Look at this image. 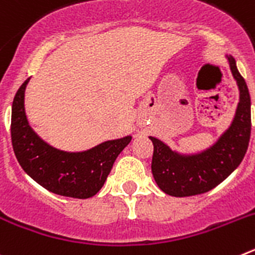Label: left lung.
<instances>
[{
  "label": "left lung",
  "mask_w": 255,
  "mask_h": 255,
  "mask_svg": "<svg viewBox=\"0 0 255 255\" xmlns=\"http://www.w3.org/2000/svg\"><path fill=\"white\" fill-rule=\"evenodd\" d=\"M239 88V103L226 130L213 144L197 152H180L149 136L154 152L152 173L158 188L172 197L203 194L230 176L247 153L251 139V94L235 58L225 55Z\"/></svg>",
  "instance_id": "1"
}]
</instances>
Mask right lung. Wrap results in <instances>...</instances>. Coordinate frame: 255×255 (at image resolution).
<instances>
[{
	"mask_svg": "<svg viewBox=\"0 0 255 255\" xmlns=\"http://www.w3.org/2000/svg\"><path fill=\"white\" fill-rule=\"evenodd\" d=\"M30 78L15 94L11 108V140L22 170L47 190L62 197L87 199L102 189L131 135L112 139L79 152L55 148L31 129L25 114V89Z\"/></svg>",
	"mask_w": 255,
	"mask_h": 255,
	"instance_id": "1",
	"label": "right lung"
}]
</instances>
